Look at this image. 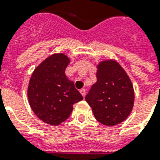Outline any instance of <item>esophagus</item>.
<instances>
[{"mask_svg":"<svg viewBox=\"0 0 160 160\" xmlns=\"http://www.w3.org/2000/svg\"><path fill=\"white\" fill-rule=\"evenodd\" d=\"M80 92V93H81V95H82L83 97H85V96H86V90H85V89H81Z\"/></svg>","mask_w":160,"mask_h":160,"instance_id":"1","label":"esophagus"}]
</instances>
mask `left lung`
Returning <instances> with one entry per match:
<instances>
[{
	"mask_svg": "<svg viewBox=\"0 0 160 160\" xmlns=\"http://www.w3.org/2000/svg\"><path fill=\"white\" fill-rule=\"evenodd\" d=\"M97 68V81L86 96V101L100 123L115 126L132 111L134 87L125 70L115 60L103 61Z\"/></svg>",
	"mask_w": 160,
	"mask_h": 160,
	"instance_id": "left-lung-1",
	"label": "left lung"
}]
</instances>
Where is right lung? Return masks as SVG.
Segmentation results:
<instances>
[{"instance_id":"add662e5","label":"right lung","mask_w":160,"mask_h":160,"mask_svg":"<svg viewBox=\"0 0 160 160\" xmlns=\"http://www.w3.org/2000/svg\"><path fill=\"white\" fill-rule=\"evenodd\" d=\"M69 62V58L62 53L53 54L37 67L30 79V106L40 120L53 126L66 121L73 104L83 99L65 74Z\"/></svg>"}]
</instances>
